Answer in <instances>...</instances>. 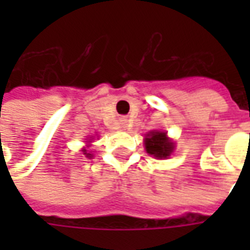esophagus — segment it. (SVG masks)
<instances>
[{
  "label": "esophagus",
  "instance_id": "obj_1",
  "mask_svg": "<svg viewBox=\"0 0 250 250\" xmlns=\"http://www.w3.org/2000/svg\"><path fill=\"white\" fill-rule=\"evenodd\" d=\"M122 125H123V127H125V125H127V119H125V118H123V119H122Z\"/></svg>",
  "mask_w": 250,
  "mask_h": 250
}]
</instances>
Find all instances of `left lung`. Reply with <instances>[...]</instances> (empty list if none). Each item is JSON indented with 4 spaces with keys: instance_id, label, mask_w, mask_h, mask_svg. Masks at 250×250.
Here are the masks:
<instances>
[{
    "instance_id": "left-lung-1",
    "label": "left lung",
    "mask_w": 250,
    "mask_h": 250,
    "mask_svg": "<svg viewBox=\"0 0 250 250\" xmlns=\"http://www.w3.org/2000/svg\"><path fill=\"white\" fill-rule=\"evenodd\" d=\"M145 149L156 158H167L174 150V144L165 132H150L145 137Z\"/></svg>"
}]
</instances>
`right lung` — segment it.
Returning a JSON list of instances; mask_svg holds the SVG:
<instances>
[{
	"label": "right lung",
	"mask_w": 250,
	"mask_h": 250,
	"mask_svg": "<svg viewBox=\"0 0 250 250\" xmlns=\"http://www.w3.org/2000/svg\"><path fill=\"white\" fill-rule=\"evenodd\" d=\"M84 154H86V157H90L89 153H86V152H85V149H84Z\"/></svg>",
	"instance_id": "right-lung-1"
}]
</instances>
